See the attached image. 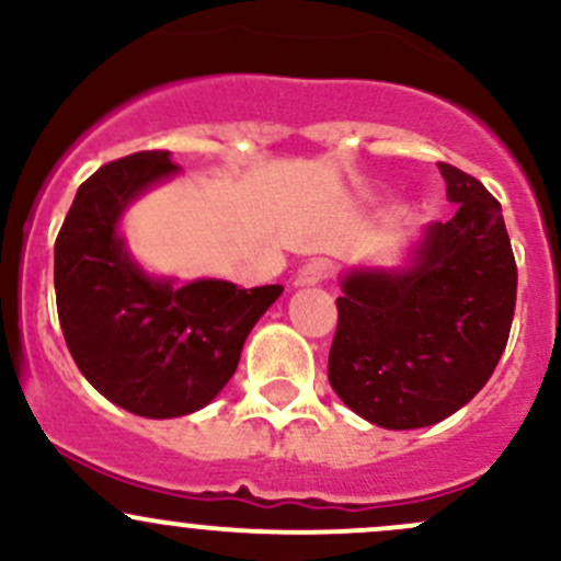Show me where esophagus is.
<instances>
[{"mask_svg":"<svg viewBox=\"0 0 561 561\" xmlns=\"http://www.w3.org/2000/svg\"><path fill=\"white\" fill-rule=\"evenodd\" d=\"M330 271H333V263L328 257H314L298 271V285H320L328 279Z\"/></svg>","mask_w":561,"mask_h":561,"instance_id":"34e87169","label":"esophagus"}]
</instances>
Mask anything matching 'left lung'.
Instances as JSON below:
<instances>
[{"label": "left lung", "mask_w": 561, "mask_h": 561, "mask_svg": "<svg viewBox=\"0 0 561 561\" xmlns=\"http://www.w3.org/2000/svg\"><path fill=\"white\" fill-rule=\"evenodd\" d=\"M459 206L433 222L405 271H355L335 298L328 379L363 420L427 427L479 394L508 344L516 261L500 202L476 176L438 163Z\"/></svg>", "instance_id": "1"}]
</instances>
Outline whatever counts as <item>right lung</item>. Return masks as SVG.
Here are the masks:
<instances>
[{"label": "right lung", "mask_w": 561, "mask_h": 561, "mask_svg": "<svg viewBox=\"0 0 561 561\" xmlns=\"http://www.w3.org/2000/svg\"><path fill=\"white\" fill-rule=\"evenodd\" d=\"M169 150L117 158L80 185L56 239V306L80 374L104 398L147 420L204 409L239 365L241 346L282 285L185 287L145 276L115 226L147 185L174 174Z\"/></svg>", "instance_id": "obj_1"}]
</instances>
